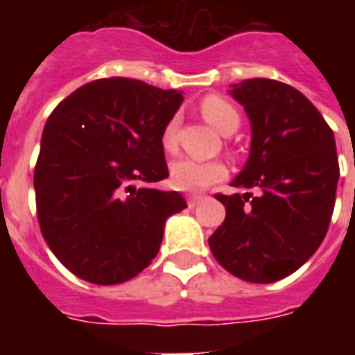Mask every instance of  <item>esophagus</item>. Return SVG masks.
Returning a JSON list of instances; mask_svg holds the SVG:
<instances>
[{
    "label": "esophagus",
    "instance_id": "1",
    "mask_svg": "<svg viewBox=\"0 0 355 355\" xmlns=\"http://www.w3.org/2000/svg\"><path fill=\"white\" fill-rule=\"evenodd\" d=\"M201 200H203V196H198V193H193V196H188V198H186V201H188V207H196Z\"/></svg>",
    "mask_w": 355,
    "mask_h": 355
}]
</instances>
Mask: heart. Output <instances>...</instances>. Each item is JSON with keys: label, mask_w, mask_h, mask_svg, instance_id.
Returning <instances> with one entry per match:
<instances>
[{"label": "heart", "mask_w": 355, "mask_h": 355, "mask_svg": "<svg viewBox=\"0 0 355 355\" xmlns=\"http://www.w3.org/2000/svg\"><path fill=\"white\" fill-rule=\"evenodd\" d=\"M201 114L223 135L238 129V110L228 101H224L223 96H207L201 102ZM162 142L167 152H173L177 148V119H171L169 123L165 125ZM169 173L171 182L175 188L182 192H200L226 177V167L220 162H200L192 157H180L171 163Z\"/></svg>", "instance_id": "heart-1"}]
</instances>
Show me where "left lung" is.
<instances>
[{"instance_id":"1","label":"left lung","mask_w":355,"mask_h":355,"mask_svg":"<svg viewBox=\"0 0 355 355\" xmlns=\"http://www.w3.org/2000/svg\"><path fill=\"white\" fill-rule=\"evenodd\" d=\"M230 87L251 121L249 159L232 186L257 196L216 193L226 218L209 247L239 279L274 283L297 272L327 234L340 173L335 135L312 102L282 81Z\"/></svg>"}]
</instances>
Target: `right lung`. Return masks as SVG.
Returning a JSON list of instances; mask_svg holds the SVG:
<instances>
[{
    "instance_id": "1",
    "label": "right lung",
    "mask_w": 355,
    "mask_h": 355,
    "mask_svg": "<svg viewBox=\"0 0 355 355\" xmlns=\"http://www.w3.org/2000/svg\"><path fill=\"white\" fill-rule=\"evenodd\" d=\"M182 91L131 78L76 89L53 110L42 135L34 188L40 228L72 274L116 285L154 261L178 192L152 188L169 177L162 135Z\"/></svg>"
}]
</instances>
